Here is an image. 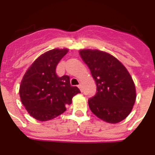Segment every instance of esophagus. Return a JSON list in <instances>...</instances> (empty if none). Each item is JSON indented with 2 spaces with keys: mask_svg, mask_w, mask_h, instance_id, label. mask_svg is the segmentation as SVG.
<instances>
[{
  "mask_svg": "<svg viewBox=\"0 0 155 155\" xmlns=\"http://www.w3.org/2000/svg\"><path fill=\"white\" fill-rule=\"evenodd\" d=\"M78 87H79V88H80V91H81V92H83V90H82V86H81V84L78 85Z\"/></svg>",
  "mask_w": 155,
  "mask_h": 155,
  "instance_id": "esophagus-1",
  "label": "esophagus"
}]
</instances>
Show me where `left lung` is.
<instances>
[{
    "label": "left lung",
    "mask_w": 155,
    "mask_h": 155,
    "mask_svg": "<svg viewBox=\"0 0 155 155\" xmlns=\"http://www.w3.org/2000/svg\"><path fill=\"white\" fill-rule=\"evenodd\" d=\"M80 54L88 66L97 91L88 105L97 117L116 124L127 117L136 101V89L125 66L110 54L99 50H80Z\"/></svg>",
    "instance_id": "8db88e82"
}]
</instances>
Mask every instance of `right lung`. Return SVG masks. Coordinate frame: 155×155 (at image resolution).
<instances>
[{
	"label": "right lung",
	"instance_id": "obj_1",
	"mask_svg": "<svg viewBox=\"0 0 155 155\" xmlns=\"http://www.w3.org/2000/svg\"><path fill=\"white\" fill-rule=\"evenodd\" d=\"M68 49L51 50L35 59L21 82V101L31 117L40 121L51 120L66 111L72 98L80 93L71 86L70 77H58L56 67Z\"/></svg>",
	"mask_w": 155,
	"mask_h": 155
}]
</instances>
